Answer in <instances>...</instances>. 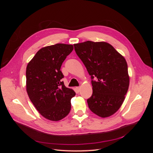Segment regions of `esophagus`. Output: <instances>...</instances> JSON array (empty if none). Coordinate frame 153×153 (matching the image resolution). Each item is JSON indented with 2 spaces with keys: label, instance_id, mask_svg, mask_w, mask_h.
<instances>
[{
  "label": "esophagus",
  "instance_id": "1",
  "mask_svg": "<svg viewBox=\"0 0 153 153\" xmlns=\"http://www.w3.org/2000/svg\"><path fill=\"white\" fill-rule=\"evenodd\" d=\"M76 91H77V92H79L80 90V87H76Z\"/></svg>",
  "mask_w": 153,
  "mask_h": 153
}]
</instances>
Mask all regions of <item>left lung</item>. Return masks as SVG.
Listing matches in <instances>:
<instances>
[{
  "label": "left lung",
  "mask_w": 153,
  "mask_h": 153,
  "mask_svg": "<svg viewBox=\"0 0 153 153\" xmlns=\"http://www.w3.org/2000/svg\"><path fill=\"white\" fill-rule=\"evenodd\" d=\"M73 45L91 75L92 94L87 100L89 109L100 117L110 116L121 107L128 90L126 60L106 42L87 41Z\"/></svg>",
  "instance_id": "8db88e82"
}]
</instances>
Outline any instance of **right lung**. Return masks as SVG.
Masks as SVG:
<instances>
[{
    "instance_id": "add662e5",
    "label": "right lung",
    "mask_w": 153,
    "mask_h": 153,
    "mask_svg": "<svg viewBox=\"0 0 153 153\" xmlns=\"http://www.w3.org/2000/svg\"><path fill=\"white\" fill-rule=\"evenodd\" d=\"M73 46L58 43L40 49L27 64V92L37 110L50 121L61 120L69 113L76 93L67 88L60 70Z\"/></svg>"
}]
</instances>
